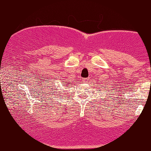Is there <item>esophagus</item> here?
I'll return each mask as SVG.
<instances>
[{"instance_id":"34e87169","label":"esophagus","mask_w":151,"mask_h":151,"mask_svg":"<svg viewBox=\"0 0 151 151\" xmlns=\"http://www.w3.org/2000/svg\"><path fill=\"white\" fill-rule=\"evenodd\" d=\"M87 78H83V83H87Z\"/></svg>"}]
</instances>
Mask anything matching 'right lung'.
Listing matches in <instances>:
<instances>
[{
  "mask_svg": "<svg viewBox=\"0 0 151 151\" xmlns=\"http://www.w3.org/2000/svg\"><path fill=\"white\" fill-rule=\"evenodd\" d=\"M66 83H67L66 85H68V82H66ZM63 86H64V85H63ZM65 86H66V85H65Z\"/></svg>",
  "mask_w": 151,
  "mask_h": 151,
  "instance_id": "right-lung-1",
  "label": "right lung"
}]
</instances>
